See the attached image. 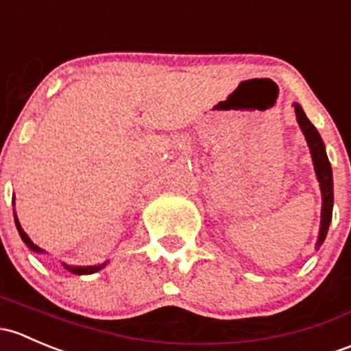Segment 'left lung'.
<instances>
[{
    "instance_id": "left-lung-1",
    "label": "left lung",
    "mask_w": 351,
    "mask_h": 351,
    "mask_svg": "<svg viewBox=\"0 0 351 351\" xmlns=\"http://www.w3.org/2000/svg\"><path fill=\"white\" fill-rule=\"evenodd\" d=\"M295 111V118H298L299 126H301L302 133L306 136V142L311 150V157H313L314 172H316L317 180H319L321 187V196H323V206H321V226H319V237H317L316 248L323 245L324 238L328 234V228H330L331 216H333V171H331V164L328 160L326 149L321 135L317 133L316 126L313 125L302 111L301 104L294 103L292 104Z\"/></svg>"
}]
</instances>
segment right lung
Listing matches in <instances>:
<instances>
[{
    "label": "right lung",
    "mask_w": 351,
    "mask_h": 351,
    "mask_svg": "<svg viewBox=\"0 0 351 351\" xmlns=\"http://www.w3.org/2000/svg\"><path fill=\"white\" fill-rule=\"evenodd\" d=\"M14 223H16V230H18V233H20L21 240L25 241V245H27L30 250H34L35 254H43L42 248L38 247V245H35L34 241L30 240V237H28V234L23 231V228H21V225H20V221H18L16 215H14ZM106 263L108 262L99 263V265H89V267H74V265H67V263H62V265H64V269L69 270V272L75 274V276H88V274H95V272H97V270L103 269V267H106Z\"/></svg>",
    "instance_id": "add662e5"
}]
</instances>
